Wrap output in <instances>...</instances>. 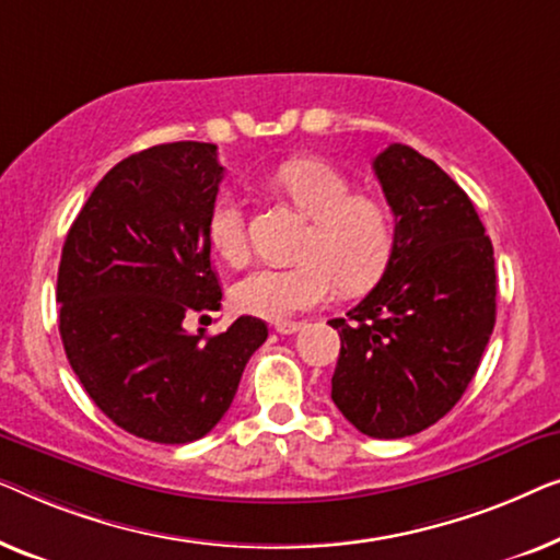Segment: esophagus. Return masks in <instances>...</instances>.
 I'll list each match as a JSON object with an SVG mask.
<instances>
[{
    "label": "esophagus",
    "instance_id": "esophagus-1",
    "mask_svg": "<svg viewBox=\"0 0 560 560\" xmlns=\"http://www.w3.org/2000/svg\"><path fill=\"white\" fill-rule=\"evenodd\" d=\"M273 329H277L279 335H294L302 329V322H289V319H281V322H273Z\"/></svg>",
    "mask_w": 560,
    "mask_h": 560
}]
</instances>
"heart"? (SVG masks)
I'll use <instances>...</instances> for the list:
<instances>
[{"label": "heart", "mask_w": 560, "mask_h": 560, "mask_svg": "<svg viewBox=\"0 0 560 560\" xmlns=\"http://www.w3.org/2000/svg\"><path fill=\"white\" fill-rule=\"evenodd\" d=\"M271 185L312 220L302 264L277 269L264 266L241 279L233 302L261 319H287L345 291H362L381 279L396 248V223L381 200L358 195L355 185L319 160L281 164ZM208 243L225 264L248 258L246 215L233 195H220L208 215Z\"/></svg>", "instance_id": "heart-1"}]
</instances>
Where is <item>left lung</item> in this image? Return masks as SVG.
<instances>
[{
    "instance_id": "obj_1",
    "label": "left lung",
    "mask_w": 560,
    "mask_h": 560,
    "mask_svg": "<svg viewBox=\"0 0 560 560\" xmlns=\"http://www.w3.org/2000/svg\"><path fill=\"white\" fill-rule=\"evenodd\" d=\"M373 170L396 218L381 281L332 319L340 358L332 400L373 439H404L452 411L494 327L492 241L467 192L436 162L390 144Z\"/></svg>"
}]
</instances>
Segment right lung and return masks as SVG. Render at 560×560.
Returning a JSON list of instances; mask_svg holds the SVG:
<instances>
[{"instance_id":"1","label":"right lung","mask_w":560,"mask_h":560,"mask_svg":"<svg viewBox=\"0 0 560 560\" xmlns=\"http://www.w3.org/2000/svg\"><path fill=\"white\" fill-rule=\"evenodd\" d=\"M223 172L218 147L205 141L126 156L62 246L55 296L70 368L116 427L156 444L208 434L269 337L256 317L212 337L185 329L223 299L208 243Z\"/></svg>"}]
</instances>
